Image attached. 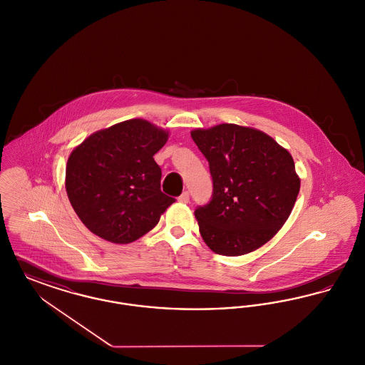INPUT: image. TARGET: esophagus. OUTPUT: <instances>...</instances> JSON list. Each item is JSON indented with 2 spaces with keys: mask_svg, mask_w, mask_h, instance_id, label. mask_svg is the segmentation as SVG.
I'll use <instances>...</instances> for the list:
<instances>
[{
  "mask_svg": "<svg viewBox=\"0 0 365 365\" xmlns=\"http://www.w3.org/2000/svg\"><path fill=\"white\" fill-rule=\"evenodd\" d=\"M178 201L182 202V204H187V202L190 201V192H189V191H183V192L180 194V197L178 198Z\"/></svg>",
  "mask_w": 365,
  "mask_h": 365,
  "instance_id": "1",
  "label": "esophagus"
}]
</instances>
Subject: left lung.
I'll list each match as a JSON object with an SVG mask.
<instances>
[{
    "instance_id": "8db88e82",
    "label": "left lung",
    "mask_w": 365,
    "mask_h": 365,
    "mask_svg": "<svg viewBox=\"0 0 365 365\" xmlns=\"http://www.w3.org/2000/svg\"><path fill=\"white\" fill-rule=\"evenodd\" d=\"M190 134L213 180L210 202L194 212L204 242L223 256L259 249L294 208L301 179L293 157L253 127L223 123Z\"/></svg>"
}]
</instances>
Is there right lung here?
Masks as SVG:
<instances>
[{"mask_svg":"<svg viewBox=\"0 0 365 365\" xmlns=\"http://www.w3.org/2000/svg\"><path fill=\"white\" fill-rule=\"evenodd\" d=\"M170 133L143 119L98 130L71 152L66 190L82 223L112 243L137 241L156 227L175 198L160 190L153 156Z\"/></svg>","mask_w":365,"mask_h":365,"instance_id":"right-lung-1","label":"right lung"}]
</instances>
